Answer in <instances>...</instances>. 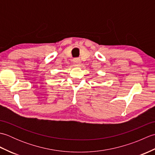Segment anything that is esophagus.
Listing matches in <instances>:
<instances>
[{
    "label": "esophagus",
    "mask_w": 155,
    "mask_h": 155,
    "mask_svg": "<svg viewBox=\"0 0 155 155\" xmlns=\"http://www.w3.org/2000/svg\"><path fill=\"white\" fill-rule=\"evenodd\" d=\"M74 62L77 64H79V63H81V60L79 58H75L74 60Z\"/></svg>",
    "instance_id": "obj_1"
}]
</instances>
